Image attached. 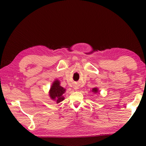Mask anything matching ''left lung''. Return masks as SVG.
<instances>
[{
    "mask_svg": "<svg viewBox=\"0 0 146 146\" xmlns=\"http://www.w3.org/2000/svg\"><path fill=\"white\" fill-rule=\"evenodd\" d=\"M66 89L62 87L60 82L58 79H55L51 86L49 91V95L51 99L55 100L56 103H60L64 100V93L66 92Z\"/></svg>",
    "mask_w": 146,
    "mask_h": 146,
    "instance_id": "left-lung-1",
    "label": "left lung"
}]
</instances>
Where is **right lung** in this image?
Segmentation results:
<instances>
[{
    "label": "right lung",
    "instance_id": "1",
    "mask_svg": "<svg viewBox=\"0 0 146 146\" xmlns=\"http://www.w3.org/2000/svg\"><path fill=\"white\" fill-rule=\"evenodd\" d=\"M92 92H93L94 93H98V91H99V90H98V88H93V89H92Z\"/></svg>",
    "mask_w": 146,
    "mask_h": 146
}]
</instances>
